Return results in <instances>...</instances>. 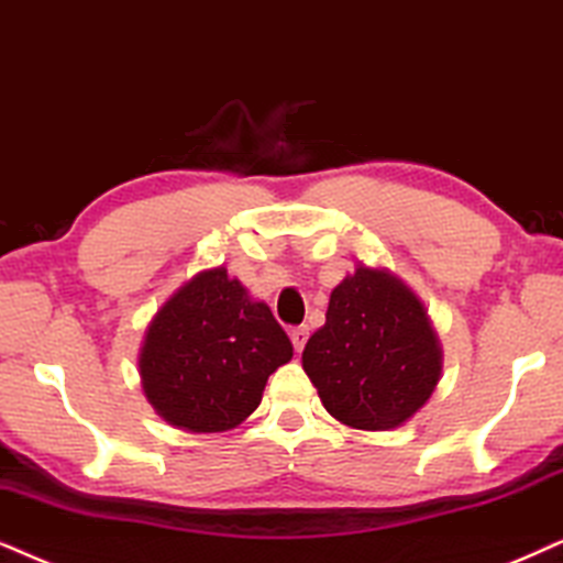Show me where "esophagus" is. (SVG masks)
Segmentation results:
<instances>
[{
    "instance_id": "34e87169",
    "label": "esophagus",
    "mask_w": 563,
    "mask_h": 563,
    "mask_svg": "<svg viewBox=\"0 0 563 563\" xmlns=\"http://www.w3.org/2000/svg\"><path fill=\"white\" fill-rule=\"evenodd\" d=\"M306 340H309V327H296V330H290V343H294L296 353L303 351Z\"/></svg>"
}]
</instances>
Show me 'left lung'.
<instances>
[{
    "mask_svg": "<svg viewBox=\"0 0 563 563\" xmlns=\"http://www.w3.org/2000/svg\"><path fill=\"white\" fill-rule=\"evenodd\" d=\"M301 364L332 418L351 429L389 431L429 402L441 345L400 277L358 265L330 294L327 322L309 338Z\"/></svg>",
    "mask_w": 563,
    "mask_h": 563,
    "instance_id": "8db88e82",
    "label": "left lung"
}]
</instances>
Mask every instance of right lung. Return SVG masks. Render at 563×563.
<instances>
[{"mask_svg":"<svg viewBox=\"0 0 563 563\" xmlns=\"http://www.w3.org/2000/svg\"><path fill=\"white\" fill-rule=\"evenodd\" d=\"M294 358L286 330L265 301H252L225 267L202 269L153 317L140 347L147 402L176 429H236L269 374Z\"/></svg>","mask_w":563,"mask_h":563,"instance_id":"add662e5","label":"right lung"}]
</instances>
